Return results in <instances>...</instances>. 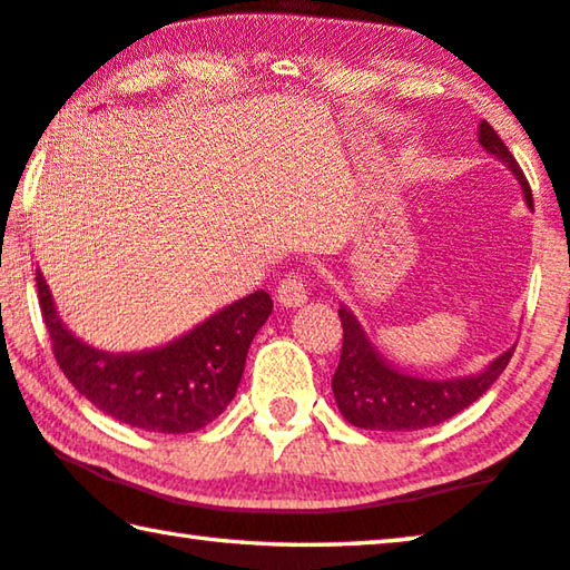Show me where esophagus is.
Listing matches in <instances>:
<instances>
[{"label": "esophagus", "mask_w": 570, "mask_h": 570, "mask_svg": "<svg viewBox=\"0 0 570 570\" xmlns=\"http://www.w3.org/2000/svg\"><path fill=\"white\" fill-rule=\"evenodd\" d=\"M276 298L284 306H302L308 298L306 276L302 272H288L276 286Z\"/></svg>", "instance_id": "obj_1"}]
</instances>
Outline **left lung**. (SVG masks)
<instances>
[{"instance_id": "left-lung-1", "label": "left lung", "mask_w": 570, "mask_h": 570, "mask_svg": "<svg viewBox=\"0 0 570 570\" xmlns=\"http://www.w3.org/2000/svg\"><path fill=\"white\" fill-rule=\"evenodd\" d=\"M480 146L490 156L503 160L513 170L520 186H523L528 206L533 208V193H530L528 180L520 170L518 160L508 146L500 140L493 125L480 122ZM340 320L344 330L342 356L332 377V390L336 397V407L344 414V420L354 428L364 430H422L440 424L458 412L470 407L472 402L482 397L493 382L503 374V370L513 356L515 346H510L505 354L488 366L485 372L472 374V377L460 380H420L402 374L382 360L374 352V346L366 340L360 322L354 320L352 312L340 308Z\"/></svg>"}]
</instances>
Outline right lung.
Returning a JSON list of instances; mask_svg holds the SVG:
<instances>
[{
	"mask_svg": "<svg viewBox=\"0 0 570 570\" xmlns=\"http://www.w3.org/2000/svg\"><path fill=\"white\" fill-rule=\"evenodd\" d=\"M37 296L55 360L72 387L110 417L168 435L206 428L228 407L248 346L274 308L272 296L254 292L160 350L108 354L65 330L40 272Z\"/></svg>",
	"mask_w": 570,
	"mask_h": 570,
	"instance_id": "obj_1",
	"label": "right lung"
}]
</instances>
